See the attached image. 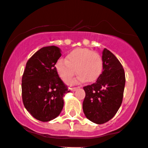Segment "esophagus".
<instances>
[{
  "label": "esophagus",
  "mask_w": 148,
  "mask_h": 148,
  "mask_svg": "<svg viewBox=\"0 0 148 148\" xmlns=\"http://www.w3.org/2000/svg\"><path fill=\"white\" fill-rule=\"evenodd\" d=\"M78 89H79V87H72V88H71V92H75V91L77 90Z\"/></svg>",
  "instance_id": "34e87169"
}]
</instances>
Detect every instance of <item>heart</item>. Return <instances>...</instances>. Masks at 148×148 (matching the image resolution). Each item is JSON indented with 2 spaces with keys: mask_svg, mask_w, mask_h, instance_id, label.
Returning a JSON list of instances; mask_svg holds the SVG:
<instances>
[{
  "mask_svg": "<svg viewBox=\"0 0 148 148\" xmlns=\"http://www.w3.org/2000/svg\"><path fill=\"white\" fill-rule=\"evenodd\" d=\"M56 70L63 81L66 82L74 75L77 70V79L73 82H94L102 70V59L97 53L89 49H77L66 56V60L56 62Z\"/></svg>",
  "mask_w": 148,
  "mask_h": 148,
  "instance_id": "heart-1",
  "label": "heart"
}]
</instances>
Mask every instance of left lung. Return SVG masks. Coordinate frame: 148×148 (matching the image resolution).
I'll return each mask as SVG.
<instances>
[{"instance_id":"left-lung-1","label":"left lung","mask_w":148,"mask_h":148,"mask_svg":"<svg viewBox=\"0 0 148 148\" xmlns=\"http://www.w3.org/2000/svg\"><path fill=\"white\" fill-rule=\"evenodd\" d=\"M102 74L96 82L84 87L83 111L86 118L101 125L111 120L120 109L123 98L125 74L120 61L104 49Z\"/></svg>"}]
</instances>
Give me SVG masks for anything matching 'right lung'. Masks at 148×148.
<instances>
[{"label": "right lung", "instance_id": "obj_1", "mask_svg": "<svg viewBox=\"0 0 148 148\" xmlns=\"http://www.w3.org/2000/svg\"><path fill=\"white\" fill-rule=\"evenodd\" d=\"M61 56L57 46L41 48L28 59L22 77L25 108L41 122H49L59 115L64 107V97L70 92L55 67Z\"/></svg>", "mask_w": 148, "mask_h": 148}]
</instances>
